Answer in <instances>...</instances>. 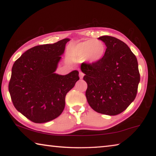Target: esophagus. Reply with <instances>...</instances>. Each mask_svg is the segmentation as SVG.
Wrapping results in <instances>:
<instances>
[{
    "instance_id": "1",
    "label": "esophagus",
    "mask_w": 156,
    "mask_h": 156,
    "mask_svg": "<svg viewBox=\"0 0 156 156\" xmlns=\"http://www.w3.org/2000/svg\"><path fill=\"white\" fill-rule=\"evenodd\" d=\"M79 76H80V78L82 79V78H83V76H84V73L82 72H79Z\"/></svg>"
}]
</instances>
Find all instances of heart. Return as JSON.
I'll return each mask as SVG.
<instances>
[{"label":"heart","instance_id":"obj_1","mask_svg":"<svg viewBox=\"0 0 156 156\" xmlns=\"http://www.w3.org/2000/svg\"><path fill=\"white\" fill-rule=\"evenodd\" d=\"M106 46L100 40L89 39L78 43L71 47L69 54L73 59H84L91 64L99 62L104 57Z\"/></svg>","mask_w":156,"mask_h":156}]
</instances>
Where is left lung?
Returning <instances> with one entry per match:
<instances>
[{
	"instance_id": "8db88e82",
	"label": "left lung",
	"mask_w": 156,
	"mask_h": 156,
	"mask_svg": "<svg viewBox=\"0 0 156 156\" xmlns=\"http://www.w3.org/2000/svg\"><path fill=\"white\" fill-rule=\"evenodd\" d=\"M98 39L107 47L104 57L94 64L83 63L80 69L87 83L86 98L96 112L115 115L136 98L140 83L138 60L124 42L115 37Z\"/></svg>"
}]
</instances>
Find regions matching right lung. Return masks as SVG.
<instances>
[{"label":"right lung","mask_w":156,"mask_h":156,"mask_svg":"<svg viewBox=\"0 0 156 156\" xmlns=\"http://www.w3.org/2000/svg\"><path fill=\"white\" fill-rule=\"evenodd\" d=\"M69 38L28 49L16 60L9 91L14 106L35 123H44L61 114L65 96L79 80L77 70L67 75L55 73Z\"/></svg>","instance_id":"add662e5"}]
</instances>
